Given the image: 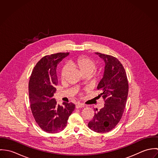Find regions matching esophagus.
<instances>
[{
  "instance_id": "esophagus-1",
  "label": "esophagus",
  "mask_w": 158,
  "mask_h": 158,
  "mask_svg": "<svg viewBox=\"0 0 158 158\" xmlns=\"http://www.w3.org/2000/svg\"><path fill=\"white\" fill-rule=\"evenodd\" d=\"M85 106L82 103H78L76 105H75V107L76 108H83Z\"/></svg>"
}]
</instances>
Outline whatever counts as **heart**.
<instances>
[{"label": "heart", "instance_id": "b5f03b06", "mask_svg": "<svg viewBox=\"0 0 158 158\" xmlns=\"http://www.w3.org/2000/svg\"><path fill=\"white\" fill-rule=\"evenodd\" d=\"M69 66L72 68L78 69L83 75L90 76L97 68L96 62L87 56H81L77 58L70 61L69 63ZM69 70L68 65L64 66L61 72V77L64 80Z\"/></svg>", "mask_w": 158, "mask_h": 158}]
</instances>
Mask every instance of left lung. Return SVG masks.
<instances>
[{"mask_svg": "<svg viewBox=\"0 0 158 158\" xmlns=\"http://www.w3.org/2000/svg\"><path fill=\"white\" fill-rule=\"evenodd\" d=\"M95 53L105 62L103 77L97 86V89L102 91L100 95L105 104L103 108L95 113L88 127L97 133H108L115 127L122 117L128 94V81L125 70L117 58Z\"/></svg>", "mask_w": 158, "mask_h": 158, "instance_id": "left-lung-1", "label": "left lung"}]
</instances>
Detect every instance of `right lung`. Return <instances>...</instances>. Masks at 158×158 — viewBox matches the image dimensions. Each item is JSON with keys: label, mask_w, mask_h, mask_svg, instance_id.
<instances>
[{"label": "right lung", "mask_w": 158, "mask_h": 158, "mask_svg": "<svg viewBox=\"0 0 158 158\" xmlns=\"http://www.w3.org/2000/svg\"><path fill=\"white\" fill-rule=\"evenodd\" d=\"M69 53L60 52L43 57L31 72L28 92L30 108L38 126L48 133H59L67 125L69 117L75 110L72 103L58 105L53 94L58 85L56 67Z\"/></svg>", "instance_id": "1"}]
</instances>
